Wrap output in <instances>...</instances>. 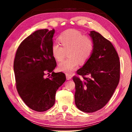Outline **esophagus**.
<instances>
[{
  "label": "esophagus",
  "mask_w": 132,
  "mask_h": 132,
  "mask_svg": "<svg viewBox=\"0 0 132 132\" xmlns=\"http://www.w3.org/2000/svg\"><path fill=\"white\" fill-rule=\"evenodd\" d=\"M66 79H67V80H70L71 79V77L70 76V75H66Z\"/></svg>",
  "instance_id": "obj_1"
}]
</instances>
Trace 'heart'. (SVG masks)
Here are the masks:
<instances>
[{
    "instance_id": "1",
    "label": "heart",
    "mask_w": 132,
    "mask_h": 132,
    "mask_svg": "<svg viewBox=\"0 0 132 132\" xmlns=\"http://www.w3.org/2000/svg\"><path fill=\"white\" fill-rule=\"evenodd\" d=\"M58 39L62 47L53 44L51 47L52 56L56 61L61 62L68 52L69 58L58 64V69L66 75H71L78 67L79 62L83 64L90 59L94 49L93 41L90 37L74 30L64 31Z\"/></svg>"
}]
</instances>
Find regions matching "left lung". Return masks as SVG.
<instances>
[{
  "mask_svg": "<svg viewBox=\"0 0 132 132\" xmlns=\"http://www.w3.org/2000/svg\"><path fill=\"white\" fill-rule=\"evenodd\" d=\"M93 42L92 55L77 71L82 79L74 76L75 104L84 112H94L105 105L111 99L120 79L118 53L108 39L94 31L89 34ZM88 75L89 78H86Z\"/></svg>",
  "mask_w": 132,
  "mask_h": 132,
  "instance_id": "8db88e82",
  "label": "left lung"
}]
</instances>
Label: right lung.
I'll return each mask as SVG.
<instances>
[{
    "mask_svg": "<svg viewBox=\"0 0 132 132\" xmlns=\"http://www.w3.org/2000/svg\"><path fill=\"white\" fill-rule=\"evenodd\" d=\"M54 34V29L35 31L20 44L14 58L18 93L29 108L37 112L53 106L56 92L66 80L63 73L53 71L56 66L51 52ZM51 72V77H44L46 72Z\"/></svg>",
    "mask_w": 132,
    "mask_h": 132,
    "instance_id": "add662e5",
    "label": "right lung"
}]
</instances>
